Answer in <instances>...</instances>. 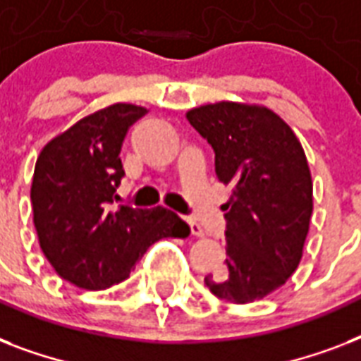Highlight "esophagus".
<instances>
[{
    "label": "esophagus",
    "instance_id": "34e87169",
    "mask_svg": "<svg viewBox=\"0 0 361 361\" xmlns=\"http://www.w3.org/2000/svg\"><path fill=\"white\" fill-rule=\"evenodd\" d=\"M187 225H189V228H191L192 236H197V238H202L204 236V228L200 225H198L197 221L191 219V217H187Z\"/></svg>",
    "mask_w": 361,
    "mask_h": 361
}]
</instances>
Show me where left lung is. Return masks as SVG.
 <instances>
[{
    "instance_id": "left-lung-1",
    "label": "left lung",
    "mask_w": 361,
    "mask_h": 361,
    "mask_svg": "<svg viewBox=\"0 0 361 361\" xmlns=\"http://www.w3.org/2000/svg\"><path fill=\"white\" fill-rule=\"evenodd\" d=\"M187 121L215 152V174L232 185L225 204L226 258L204 283L232 303L262 300L300 266L313 214V180L302 144L264 104L219 101Z\"/></svg>"
}]
</instances>
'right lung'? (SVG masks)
<instances>
[{"mask_svg": "<svg viewBox=\"0 0 361 361\" xmlns=\"http://www.w3.org/2000/svg\"><path fill=\"white\" fill-rule=\"evenodd\" d=\"M146 112L130 103L106 106L54 136L37 157L31 204L39 245L78 288L118 285L155 241L189 236L185 221L163 206L112 209L125 135Z\"/></svg>", "mask_w": 361, "mask_h": 361, "instance_id": "1", "label": "right lung"}]
</instances>
